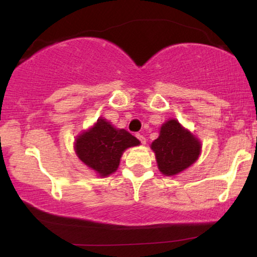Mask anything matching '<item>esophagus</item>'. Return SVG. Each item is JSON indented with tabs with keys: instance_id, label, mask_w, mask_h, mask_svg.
<instances>
[{
	"instance_id": "1",
	"label": "esophagus",
	"mask_w": 257,
	"mask_h": 257,
	"mask_svg": "<svg viewBox=\"0 0 257 257\" xmlns=\"http://www.w3.org/2000/svg\"><path fill=\"white\" fill-rule=\"evenodd\" d=\"M137 138L140 140V143H142L143 145H145V144H146V138H145V137H144L143 135H140V133H138V135H137Z\"/></svg>"
}]
</instances>
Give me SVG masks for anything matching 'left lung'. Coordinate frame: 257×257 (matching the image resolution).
Wrapping results in <instances>:
<instances>
[{"mask_svg":"<svg viewBox=\"0 0 257 257\" xmlns=\"http://www.w3.org/2000/svg\"><path fill=\"white\" fill-rule=\"evenodd\" d=\"M151 149L156 153L159 171L172 177L198 160L201 144L178 120L170 119L160 127L159 137L152 143Z\"/></svg>","mask_w":257,"mask_h":257,"instance_id":"obj_1","label":"left lung"}]
</instances>
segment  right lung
Returning a JSON list of instances; mask_svg holds the SVG:
<instances>
[{"instance_id":"add662e5","label":"right lung","mask_w":257,"mask_h":257,"mask_svg":"<svg viewBox=\"0 0 257 257\" xmlns=\"http://www.w3.org/2000/svg\"><path fill=\"white\" fill-rule=\"evenodd\" d=\"M139 144V140L126 130H117L99 118L92 127L77 137L75 151L87 167L99 177H107L117 171L122 152Z\"/></svg>"}]
</instances>
